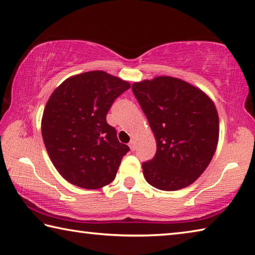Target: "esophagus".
I'll return each mask as SVG.
<instances>
[{"label": "esophagus", "instance_id": "34e87169", "mask_svg": "<svg viewBox=\"0 0 255 255\" xmlns=\"http://www.w3.org/2000/svg\"><path fill=\"white\" fill-rule=\"evenodd\" d=\"M129 147H130L131 150H135V149H136V143H135V140L131 139L130 141H129Z\"/></svg>", "mask_w": 255, "mask_h": 255}]
</instances>
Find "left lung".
Instances as JSON below:
<instances>
[{
  "mask_svg": "<svg viewBox=\"0 0 255 255\" xmlns=\"http://www.w3.org/2000/svg\"><path fill=\"white\" fill-rule=\"evenodd\" d=\"M131 89L156 139V154L141 165L146 181L164 191L192 184L217 148L219 118L213 100L171 76L135 82Z\"/></svg>",
  "mask_w": 255,
  "mask_h": 255,
  "instance_id": "1",
  "label": "left lung"
}]
</instances>
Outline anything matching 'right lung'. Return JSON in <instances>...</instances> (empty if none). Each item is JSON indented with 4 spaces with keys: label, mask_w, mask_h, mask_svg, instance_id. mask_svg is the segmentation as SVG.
I'll return each mask as SVG.
<instances>
[{
    "label": "right lung",
    "mask_w": 255,
    "mask_h": 255,
    "mask_svg": "<svg viewBox=\"0 0 255 255\" xmlns=\"http://www.w3.org/2000/svg\"><path fill=\"white\" fill-rule=\"evenodd\" d=\"M127 81L103 71L71 76L46 103L41 135L56 170L68 182L84 189L111 183L129 147L118 140L107 114Z\"/></svg>",
    "instance_id": "1"
}]
</instances>
